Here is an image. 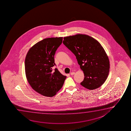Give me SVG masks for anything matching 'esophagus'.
Segmentation results:
<instances>
[{"label": "esophagus", "mask_w": 131, "mask_h": 131, "mask_svg": "<svg viewBox=\"0 0 131 131\" xmlns=\"http://www.w3.org/2000/svg\"><path fill=\"white\" fill-rule=\"evenodd\" d=\"M75 73L74 72H72L70 73V75H73L75 74Z\"/></svg>", "instance_id": "obj_1"}]
</instances>
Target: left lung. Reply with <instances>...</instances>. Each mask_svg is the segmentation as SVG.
Masks as SVG:
<instances>
[{
	"label": "left lung",
	"mask_w": 131,
	"mask_h": 131,
	"mask_svg": "<svg viewBox=\"0 0 131 131\" xmlns=\"http://www.w3.org/2000/svg\"><path fill=\"white\" fill-rule=\"evenodd\" d=\"M63 39V44L75 54L84 74L81 85L90 90L102 86L109 74L110 62L100 43L85 34L67 36Z\"/></svg>",
	"instance_id": "obj_1"
}]
</instances>
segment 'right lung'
<instances>
[{"instance_id": "right-lung-1", "label": "right lung", "mask_w": 131, "mask_h": 131, "mask_svg": "<svg viewBox=\"0 0 131 131\" xmlns=\"http://www.w3.org/2000/svg\"><path fill=\"white\" fill-rule=\"evenodd\" d=\"M63 37L45 38L29 49L25 59L27 81L33 90L46 97H53L61 89L67 77L56 68L54 56Z\"/></svg>"}]
</instances>
